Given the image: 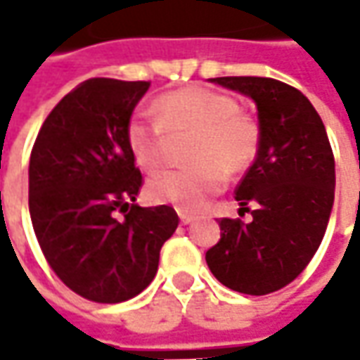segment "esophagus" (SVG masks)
<instances>
[{
    "mask_svg": "<svg viewBox=\"0 0 360 360\" xmlns=\"http://www.w3.org/2000/svg\"><path fill=\"white\" fill-rule=\"evenodd\" d=\"M178 216H180V222H182V224H192V222H194V220H196V218H194V216H192V214H188V212H182V210H180V212H178Z\"/></svg>",
    "mask_w": 360,
    "mask_h": 360,
    "instance_id": "34e87169",
    "label": "esophagus"
}]
</instances>
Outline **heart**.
<instances>
[{"instance_id": "1", "label": "heart", "mask_w": 360, "mask_h": 360, "mask_svg": "<svg viewBox=\"0 0 360 360\" xmlns=\"http://www.w3.org/2000/svg\"><path fill=\"white\" fill-rule=\"evenodd\" d=\"M158 122L134 114L126 126V142L134 162L154 172L164 160L166 134L194 131L188 150V168L164 170L150 178L148 196L182 212H198L218 194L229 174L246 170L258 154L260 134L250 118L240 114L238 102L222 91L186 86L160 96Z\"/></svg>"}]
</instances>
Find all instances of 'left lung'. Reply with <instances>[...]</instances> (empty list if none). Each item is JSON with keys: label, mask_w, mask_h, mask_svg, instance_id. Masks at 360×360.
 <instances>
[{"label": "left lung", "mask_w": 360, "mask_h": 360, "mask_svg": "<svg viewBox=\"0 0 360 360\" xmlns=\"http://www.w3.org/2000/svg\"><path fill=\"white\" fill-rule=\"evenodd\" d=\"M210 84L250 98L260 144L236 188L252 222L220 220V240L206 264L224 286L269 295L292 283L325 236L335 202V158L325 124L304 94L272 77H210Z\"/></svg>", "instance_id": "1"}]
</instances>
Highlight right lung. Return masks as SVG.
I'll use <instances>...</instances> for the list:
<instances>
[{
  "label": "right lung",
  "mask_w": 360,
  "mask_h": 360,
  "mask_svg": "<svg viewBox=\"0 0 360 360\" xmlns=\"http://www.w3.org/2000/svg\"><path fill=\"white\" fill-rule=\"evenodd\" d=\"M148 88L110 77L82 82L51 110L32 150L30 216L41 252L65 286L94 302L140 295L178 229L172 206L134 204L142 174L126 126Z\"/></svg>",
  "instance_id": "1"
}]
</instances>
